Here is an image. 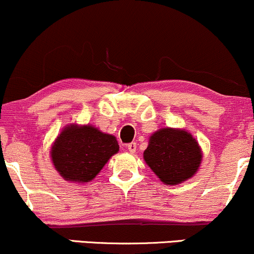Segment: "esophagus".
<instances>
[{"label": "esophagus", "mask_w": 254, "mask_h": 254, "mask_svg": "<svg viewBox=\"0 0 254 254\" xmlns=\"http://www.w3.org/2000/svg\"><path fill=\"white\" fill-rule=\"evenodd\" d=\"M127 150H129L130 153H135L136 152V148H137V143L136 142H131V143H129L127 146Z\"/></svg>", "instance_id": "1"}]
</instances>
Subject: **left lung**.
Instances as JSON below:
<instances>
[{"label": "left lung", "mask_w": 254, "mask_h": 254, "mask_svg": "<svg viewBox=\"0 0 254 254\" xmlns=\"http://www.w3.org/2000/svg\"><path fill=\"white\" fill-rule=\"evenodd\" d=\"M143 159L164 185L177 186L196 174L202 150L187 130L161 127L150 135Z\"/></svg>", "instance_id": "8db88e82"}]
</instances>
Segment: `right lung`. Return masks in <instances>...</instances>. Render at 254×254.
<instances>
[{"label":"right lung","mask_w":254,"mask_h":254,"mask_svg":"<svg viewBox=\"0 0 254 254\" xmlns=\"http://www.w3.org/2000/svg\"><path fill=\"white\" fill-rule=\"evenodd\" d=\"M118 150V141L113 135L93 125L72 123L53 142L50 160L64 180L82 185L93 181Z\"/></svg>","instance_id":"1"}]
</instances>
